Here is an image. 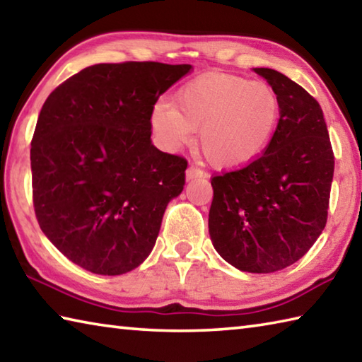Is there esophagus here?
I'll return each instance as SVG.
<instances>
[{
    "label": "esophagus",
    "instance_id": "1",
    "mask_svg": "<svg viewBox=\"0 0 362 362\" xmlns=\"http://www.w3.org/2000/svg\"><path fill=\"white\" fill-rule=\"evenodd\" d=\"M202 176H203L202 170L194 167V165H190V167L186 170V180H187V181L195 180V178H202Z\"/></svg>",
    "mask_w": 362,
    "mask_h": 362
}]
</instances>
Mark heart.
Listing matches in <instances>:
<instances>
[{
	"label": "heart",
	"instance_id": "1",
	"mask_svg": "<svg viewBox=\"0 0 362 362\" xmlns=\"http://www.w3.org/2000/svg\"><path fill=\"white\" fill-rule=\"evenodd\" d=\"M281 100L263 81L230 74H204L175 94V105L158 102L151 127L168 149H178L200 131L206 159L222 168L250 165L274 139Z\"/></svg>",
	"mask_w": 362,
	"mask_h": 362
}]
</instances>
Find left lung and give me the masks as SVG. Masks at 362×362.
Returning a JSON list of instances; mask_svg holds the SVG:
<instances>
[{"instance_id": "left-lung-1", "label": "left lung", "mask_w": 362, "mask_h": 362, "mask_svg": "<svg viewBox=\"0 0 362 362\" xmlns=\"http://www.w3.org/2000/svg\"><path fill=\"white\" fill-rule=\"evenodd\" d=\"M281 100L271 145L250 165L213 176L209 236L225 262L268 274L305 255L328 219L334 153L323 110L287 75L255 67Z\"/></svg>"}]
</instances>
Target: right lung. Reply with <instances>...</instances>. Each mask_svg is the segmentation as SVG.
Instances as JSON below:
<instances>
[{"instance_id": "obj_1", "label": "right lung", "mask_w": 362, "mask_h": 362, "mask_svg": "<svg viewBox=\"0 0 362 362\" xmlns=\"http://www.w3.org/2000/svg\"><path fill=\"white\" fill-rule=\"evenodd\" d=\"M190 64L127 61L72 75L44 102L31 141L34 213L61 254L119 276L146 260L187 160L151 143L160 94Z\"/></svg>"}]
</instances>
